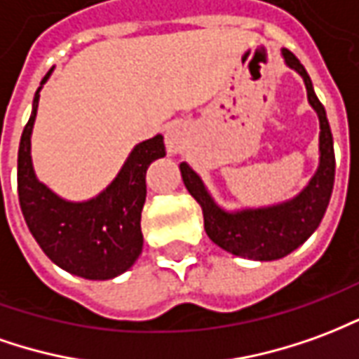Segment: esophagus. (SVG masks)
Returning <instances> with one entry per match:
<instances>
[{"label":"esophagus","mask_w":359,"mask_h":359,"mask_svg":"<svg viewBox=\"0 0 359 359\" xmlns=\"http://www.w3.org/2000/svg\"><path fill=\"white\" fill-rule=\"evenodd\" d=\"M164 143L168 154H180L184 152L187 144V127L182 121H170L164 129Z\"/></svg>","instance_id":"1"}]
</instances>
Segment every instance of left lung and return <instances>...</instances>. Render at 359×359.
Returning <instances> with one entry per match:
<instances>
[{
	"label": "left lung",
	"mask_w": 359,
	"mask_h": 359,
	"mask_svg": "<svg viewBox=\"0 0 359 359\" xmlns=\"http://www.w3.org/2000/svg\"><path fill=\"white\" fill-rule=\"evenodd\" d=\"M282 57L290 69L304 79L307 100L319 118V166L309 184L296 197L278 205L226 210L212 199L201 175L187 162L180 164L187 191L203 208L208 238L228 253L253 261L282 259L299 248L321 224L334 185V144L327 111L299 60L286 48H282Z\"/></svg>",
	"instance_id": "left-lung-1"
}]
</instances>
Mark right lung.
<instances>
[{
    "label": "right lung",
    "instance_id": "add662e5",
    "mask_svg": "<svg viewBox=\"0 0 359 359\" xmlns=\"http://www.w3.org/2000/svg\"><path fill=\"white\" fill-rule=\"evenodd\" d=\"M38 86L17 160L19 203L30 233L55 265L88 280H110L131 269L143 251L141 210L147 199L144 175L151 162L166 156L164 137L135 144L111 184L88 201L55 195L34 174L30 137L42 85Z\"/></svg>",
    "mask_w": 359,
    "mask_h": 359
}]
</instances>
